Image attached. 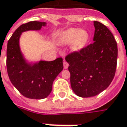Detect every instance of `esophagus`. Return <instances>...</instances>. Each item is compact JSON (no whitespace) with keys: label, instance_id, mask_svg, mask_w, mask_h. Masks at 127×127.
Segmentation results:
<instances>
[{"label":"esophagus","instance_id":"obj_1","mask_svg":"<svg viewBox=\"0 0 127 127\" xmlns=\"http://www.w3.org/2000/svg\"><path fill=\"white\" fill-rule=\"evenodd\" d=\"M68 64L67 63V62L64 61V69H67L68 68Z\"/></svg>","mask_w":127,"mask_h":127}]
</instances>
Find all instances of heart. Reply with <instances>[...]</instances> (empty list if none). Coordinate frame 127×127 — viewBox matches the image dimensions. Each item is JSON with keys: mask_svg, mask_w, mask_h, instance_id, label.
<instances>
[{"mask_svg": "<svg viewBox=\"0 0 127 127\" xmlns=\"http://www.w3.org/2000/svg\"><path fill=\"white\" fill-rule=\"evenodd\" d=\"M89 38V35L87 31L70 28L60 33L57 41L62 45H68L72 43V50L73 52H79L85 47Z\"/></svg>", "mask_w": 127, "mask_h": 127, "instance_id": "heart-1", "label": "heart"}]
</instances>
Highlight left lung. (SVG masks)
Wrapping results in <instances>:
<instances>
[{"mask_svg": "<svg viewBox=\"0 0 127 127\" xmlns=\"http://www.w3.org/2000/svg\"><path fill=\"white\" fill-rule=\"evenodd\" d=\"M94 42L66 56L71 88L78 96H96L113 81L117 66V46L112 33L94 21Z\"/></svg>", "mask_w": 127, "mask_h": 127, "instance_id": "8db88e82", "label": "left lung"}]
</instances>
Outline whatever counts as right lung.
Segmentation results:
<instances>
[{"instance_id":"obj_1","label":"right lung","mask_w":127,"mask_h":127,"mask_svg":"<svg viewBox=\"0 0 127 127\" xmlns=\"http://www.w3.org/2000/svg\"><path fill=\"white\" fill-rule=\"evenodd\" d=\"M46 22H29L24 24L12 34L7 47V70L12 84L24 96L33 99L47 97L54 80L64 68L62 58L52 62H29L24 57L19 39L23 32L39 31Z\"/></svg>"}]
</instances>
